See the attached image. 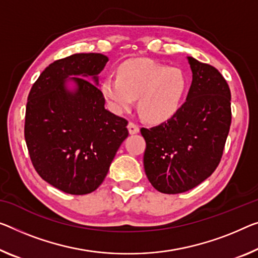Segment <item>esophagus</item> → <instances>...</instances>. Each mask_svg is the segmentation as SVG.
<instances>
[{
	"label": "esophagus",
	"instance_id": "1",
	"mask_svg": "<svg viewBox=\"0 0 258 258\" xmlns=\"http://www.w3.org/2000/svg\"><path fill=\"white\" fill-rule=\"evenodd\" d=\"M128 130H129V134H130V135L138 134V133H140V126H138L137 124L133 123V122H129V124H128Z\"/></svg>",
	"mask_w": 258,
	"mask_h": 258
}]
</instances>
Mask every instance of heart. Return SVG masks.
<instances>
[{
  "instance_id": "heart-1",
  "label": "heart",
  "mask_w": 258,
  "mask_h": 258,
  "mask_svg": "<svg viewBox=\"0 0 258 258\" xmlns=\"http://www.w3.org/2000/svg\"><path fill=\"white\" fill-rule=\"evenodd\" d=\"M188 89V79L179 68H169L149 58H133L122 63L117 77L101 83V93L110 109L117 114L138 109L150 123H162L179 112Z\"/></svg>"
}]
</instances>
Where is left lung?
Here are the masks:
<instances>
[{
    "label": "left lung",
    "instance_id": "obj_1",
    "mask_svg": "<svg viewBox=\"0 0 258 258\" xmlns=\"http://www.w3.org/2000/svg\"><path fill=\"white\" fill-rule=\"evenodd\" d=\"M192 81L185 102L167 122L142 128L144 169L158 191L180 194L215 172L231 126V91L215 67L188 57Z\"/></svg>",
    "mask_w": 258,
    "mask_h": 258
}]
</instances>
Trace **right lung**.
Instances as JSON below:
<instances>
[{
  "instance_id": "add662e5",
  "label": "right lung",
  "mask_w": 258,
  "mask_h": 258,
  "mask_svg": "<svg viewBox=\"0 0 258 258\" xmlns=\"http://www.w3.org/2000/svg\"><path fill=\"white\" fill-rule=\"evenodd\" d=\"M108 57L74 54L49 64L30 91L25 141L39 175L71 195L96 190L126 137L128 121L105 108L99 74Z\"/></svg>"
}]
</instances>
